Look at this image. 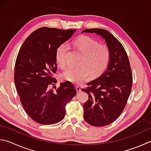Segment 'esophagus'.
Returning <instances> with one entry per match:
<instances>
[{"label": "esophagus", "mask_w": 151, "mask_h": 151, "mask_svg": "<svg viewBox=\"0 0 151 151\" xmlns=\"http://www.w3.org/2000/svg\"><path fill=\"white\" fill-rule=\"evenodd\" d=\"M76 91H77V92H78V93L81 92V88L79 86H76Z\"/></svg>", "instance_id": "34e87169"}]
</instances>
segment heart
I'll return each instance as SVG.
<instances>
[{"label":"heart","instance_id":"b5f03b06","mask_svg":"<svg viewBox=\"0 0 151 151\" xmlns=\"http://www.w3.org/2000/svg\"><path fill=\"white\" fill-rule=\"evenodd\" d=\"M75 49L82 57L77 68L68 67L61 74V78L74 84H81L89 78L100 75L106 70L110 59V51L105 45H98L97 42L87 36H81L73 42ZM68 43H63L56 50V60L59 66H66L67 56L69 51Z\"/></svg>","mask_w":151,"mask_h":151}]
</instances>
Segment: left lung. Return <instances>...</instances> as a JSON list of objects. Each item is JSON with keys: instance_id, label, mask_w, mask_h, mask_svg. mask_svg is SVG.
<instances>
[{"instance_id": "obj_1", "label": "left lung", "mask_w": 151, "mask_h": 151, "mask_svg": "<svg viewBox=\"0 0 151 151\" xmlns=\"http://www.w3.org/2000/svg\"><path fill=\"white\" fill-rule=\"evenodd\" d=\"M81 33H91L105 40L110 51L106 70L82 89L88 94L83 105L84 119L88 124L102 127L114 122L124 109L132 87L133 76L127 55L122 43L108 30L86 29Z\"/></svg>"}]
</instances>
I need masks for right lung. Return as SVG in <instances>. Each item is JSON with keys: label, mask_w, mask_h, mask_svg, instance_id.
Segmentation results:
<instances>
[{"label": "right lung", "mask_w": 151, "mask_h": 151, "mask_svg": "<svg viewBox=\"0 0 151 151\" xmlns=\"http://www.w3.org/2000/svg\"><path fill=\"white\" fill-rule=\"evenodd\" d=\"M76 29L43 27L35 30L24 41L16 58L14 83L20 102L31 118L37 123L51 125L65 116V106L76 94L74 85L57 83L56 50L74 34Z\"/></svg>", "instance_id": "add662e5"}]
</instances>
